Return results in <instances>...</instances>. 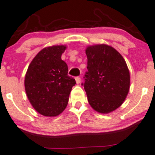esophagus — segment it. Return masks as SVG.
<instances>
[{
    "label": "esophagus",
    "instance_id": "1",
    "mask_svg": "<svg viewBox=\"0 0 155 155\" xmlns=\"http://www.w3.org/2000/svg\"><path fill=\"white\" fill-rule=\"evenodd\" d=\"M75 79H76V84H79V83L81 82V78L80 77H76V78H75Z\"/></svg>",
    "mask_w": 155,
    "mask_h": 155
}]
</instances>
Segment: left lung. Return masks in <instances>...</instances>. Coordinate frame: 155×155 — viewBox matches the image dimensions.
I'll return each mask as SVG.
<instances>
[{
	"instance_id": "left-lung-1",
	"label": "left lung",
	"mask_w": 155,
	"mask_h": 155,
	"mask_svg": "<svg viewBox=\"0 0 155 155\" xmlns=\"http://www.w3.org/2000/svg\"><path fill=\"white\" fill-rule=\"evenodd\" d=\"M87 71L84 87L91 107L107 114L121 106L130 87V74L121 54L113 47L97 44L87 47Z\"/></svg>"
}]
</instances>
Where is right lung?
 Segmentation results:
<instances>
[{
    "label": "right lung",
    "mask_w": 155,
    "mask_h": 155,
    "mask_svg": "<svg viewBox=\"0 0 155 155\" xmlns=\"http://www.w3.org/2000/svg\"><path fill=\"white\" fill-rule=\"evenodd\" d=\"M67 46L44 48L32 59L25 76V91L34 109L46 117H55L64 111L70 93L76 84L68 75V65L61 59Z\"/></svg>",
    "instance_id": "1"
}]
</instances>
